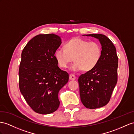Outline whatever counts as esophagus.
<instances>
[{
  "label": "esophagus",
  "mask_w": 134,
  "mask_h": 134,
  "mask_svg": "<svg viewBox=\"0 0 134 134\" xmlns=\"http://www.w3.org/2000/svg\"><path fill=\"white\" fill-rule=\"evenodd\" d=\"M69 78H70V80H74L76 79V76H75V75L73 74H71V75H70Z\"/></svg>",
  "instance_id": "esophagus-1"
}]
</instances>
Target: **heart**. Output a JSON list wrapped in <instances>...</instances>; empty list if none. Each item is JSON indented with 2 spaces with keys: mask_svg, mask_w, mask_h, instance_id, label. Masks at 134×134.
Segmentation results:
<instances>
[{
  "mask_svg": "<svg viewBox=\"0 0 134 134\" xmlns=\"http://www.w3.org/2000/svg\"><path fill=\"white\" fill-rule=\"evenodd\" d=\"M64 47L57 48L54 53V57L61 68H67L74 59L75 62L70 67L72 71H89L93 69L100 60L102 49L96 41L90 42L76 38L68 41Z\"/></svg>",
  "mask_w": 134,
  "mask_h": 134,
  "instance_id": "b5f03b06",
  "label": "heart"
}]
</instances>
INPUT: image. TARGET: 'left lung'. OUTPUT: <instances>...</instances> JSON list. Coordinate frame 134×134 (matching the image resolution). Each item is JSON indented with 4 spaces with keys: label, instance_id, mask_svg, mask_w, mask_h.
Here are the masks:
<instances>
[{
    "label": "left lung",
    "instance_id": "obj_1",
    "mask_svg": "<svg viewBox=\"0 0 134 134\" xmlns=\"http://www.w3.org/2000/svg\"><path fill=\"white\" fill-rule=\"evenodd\" d=\"M98 39L101 44L100 62L93 69L79 77L81 102L88 109L106 105L117 83L118 58L116 49L108 37L101 34H84Z\"/></svg>",
    "mask_w": 134,
    "mask_h": 134
}]
</instances>
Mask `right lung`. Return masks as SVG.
<instances>
[{
    "label": "right lung",
    "mask_w": 134,
    "mask_h": 134,
    "mask_svg": "<svg viewBox=\"0 0 134 134\" xmlns=\"http://www.w3.org/2000/svg\"><path fill=\"white\" fill-rule=\"evenodd\" d=\"M62 43L54 34H39L24 48L19 67V88L28 104L39 114L56 111L58 93L69 79L66 71L58 66L54 53Z\"/></svg>",
    "instance_id": "obj_1"
}]
</instances>
